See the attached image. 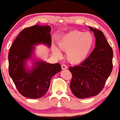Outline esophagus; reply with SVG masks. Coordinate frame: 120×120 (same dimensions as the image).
Returning <instances> with one entry per match:
<instances>
[{
    "mask_svg": "<svg viewBox=\"0 0 120 120\" xmlns=\"http://www.w3.org/2000/svg\"><path fill=\"white\" fill-rule=\"evenodd\" d=\"M61 68H62V70H65V69H68V67H67V66L66 65H64V64L62 65Z\"/></svg>",
    "mask_w": 120,
    "mask_h": 120,
    "instance_id": "obj_1",
    "label": "esophagus"
}]
</instances>
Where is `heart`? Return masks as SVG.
<instances>
[{
  "label": "heart",
  "mask_w": 120,
  "mask_h": 120,
  "mask_svg": "<svg viewBox=\"0 0 120 120\" xmlns=\"http://www.w3.org/2000/svg\"><path fill=\"white\" fill-rule=\"evenodd\" d=\"M94 43L93 35L89 32L78 30L70 31L65 34L58 42L59 48L66 52L67 60L72 64L82 63L87 58ZM52 52L57 57H61L60 50L53 47Z\"/></svg>",
  "instance_id": "1"
}]
</instances>
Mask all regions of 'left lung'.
I'll list each match as a JSON object with an SVG mask.
<instances>
[{"label":"left lung","instance_id":"8db88e82","mask_svg":"<svg viewBox=\"0 0 120 120\" xmlns=\"http://www.w3.org/2000/svg\"><path fill=\"white\" fill-rule=\"evenodd\" d=\"M89 28L96 37L94 49L80 64L69 67L72 74L70 89L74 96L81 99L98 94L113 69V50L104 34L97 29Z\"/></svg>","mask_w":120,"mask_h":120}]
</instances>
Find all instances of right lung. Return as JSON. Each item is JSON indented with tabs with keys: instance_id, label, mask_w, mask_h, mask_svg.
Segmentation results:
<instances>
[{
	"instance_id": "add662e5",
	"label": "right lung",
	"mask_w": 120,
	"mask_h": 120,
	"mask_svg": "<svg viewBox=\"0 0 120 120\" xmlns=\"http://www.w3.org/2000/svg\"><path fill=\"white\" fill-rule=\"evenodd\" d=\"M50 26L36 25L23 30L14 41L8 54L9 74L19 92L25 97L40 98L47 93L51 79L61 71L60 64H51L34 59V46L39 44L50 47ZM33 66L29 69L26 62Z\"/></svg>"
}]
</instances>
